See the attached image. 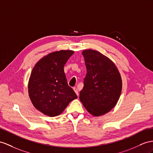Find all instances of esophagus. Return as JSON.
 Instances as JSON below:
<instances>
[{"mask_svg": "<svg viewBox=\"0 0 153 153\" xmlns=\"http://www.w3.org/2000/svg\"><path fill=\"white\" fill-rule=\"evenodd\" d=\"M74 92H75L76 93V94L78 96L79 95V92H78V91H77V88H76V87H74Z\"/></svg>", "mask_w": 153, "mask_h": 153, "instance_id": "34e87169", "label": "esophagus"}]
</instances>
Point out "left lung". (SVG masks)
I'll return each mask as SVG.
<instances>
[{
    "instance_id": "1",
    "label": "left lung",
    "mask_w": 153,
    "mask_h": 153,
    "mask_svg": "<svg viewBox=\"0 0 153 153\" xmlns=\"http://www.w3.org/2000/svg\"><path fill=\"white\" fill-rule=\"evenodd\" d=\"M87 74L79 100L93 116L106 114L116 105L121 95L122 81L120 74L111 59L96 50H85Z\"/></svg>"
}]
</instances>
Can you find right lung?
Listing matches in <instances>:
<instances>
[{"mask_svg":"<svg viewBox=\"0 0 153 153\" xmlns=\"http://www.w3.org/2000/svg\"><path fill=\"white\" fill-rule=\"evenodd\" d=\"M72 50H60L47 55L33 67L28 83L30 100L37 110L51 117L63 112L77 96L68 86L64 66Z\"/></svg>","mask_w":153,"mask_h":153,"instance_id":"obj_1","label":"right lung"}]
</instances>
